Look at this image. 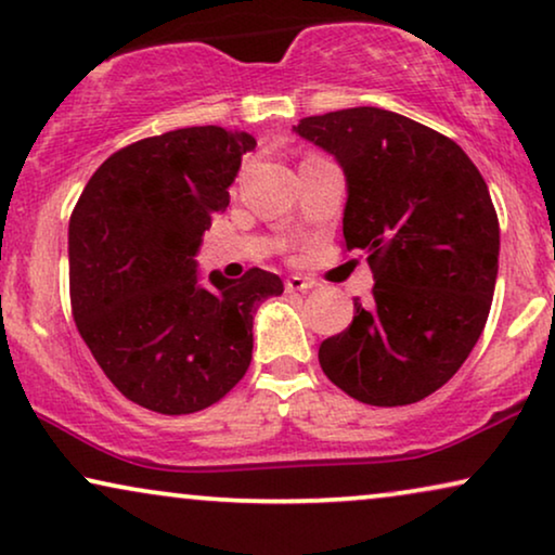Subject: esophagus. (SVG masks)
Wrapping results in <instances>:
<instances>
[{
  "mask_svg": "<svg viewBox=\"0 0 555 555\" xmlns=\"http://www.w3.org/2000/svg\"><path fill=\"white\" fill-rule=\"evenodd\" d=\"M315 285H318L315 280L302 278V275H291L285 280V291L287 293H308V291H313Z\"/></svg>",
  "mask_w": 555,
  "mask_h": 555,
  "instance_id": "1",
  "label": "esophagus"
}]
</instances>
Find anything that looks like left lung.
<instances>
[{"label":"left lung","mask_w":555,"mask_h":555,"mask_svg":"<svg viewBox=\"0 0 555 555\" xmlns=\"http://www.w3.org/2000/svg\"><path fill=\"white\" fill-rule=\"evenodd\" d=\"M293 131L340 164L346 249L366 253L374 295L318 348L323 374L371 406H404L457 374L488 323L500 224L457 143L399 113L302 118Z\"/></svg>","instance_id":"1"}]
</instances>
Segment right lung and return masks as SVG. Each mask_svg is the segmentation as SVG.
Wrapping results in <instances>:
<instances>
[{
  "label": "right lung",
  "instance_id": "right-lung-1",
  "mask_svg": "<svg viewBox=\"0 0 555 555\" xmlns=\"http://www.w3.org/2000/svg\"><path fill=\"white\" fill-rule=\"evenodd\" d=\"M255 146L219 126L151 135L105 158L73 209L75 325L111 384L151 412L194 414L222 399L253 361L257 306L283 293L260 268L240 280L196 270Z\"/></svg>",
  "mask_w": 555,
  "mask_h": 555
}]
</instances>
